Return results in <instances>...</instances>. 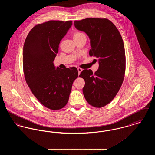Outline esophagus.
<instances>
[{"instance_id": "esophagus-1", "label": "esophagus", "mask_w": 155, "mask_h": 155, "mask_svg": "<svg viewBox=\"0 0 155 155\" xmlns=\"http://www.w3.org/2000/svg\"><path fill=\"white\" fill-rule=\"evenodd\" d=\"M77 69H78V75H80V73H81V71H82V69L80 68V67H78Z\"/></svg>"}]
</instances>
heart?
<instances>
[{"instance_id":"obj_1","label":"heart","mask_w":155,"mask_h":155,"mask_svg":"<svg viewBox=\"0 0 155 155\" xmlns=\"http://www.w3.org/2000/svg\"><path fill=\"white\" fill-rule=\"evenodd\" d=\"M82 35H84V34L82 33L81 32H74V34H73V38H76V37H80V36H81Z\"/></svg>"}]
</instances>
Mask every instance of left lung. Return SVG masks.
Here are the masks:
<instances>
[{"label": "left lung", "instance_id": "1", "mask_svg": "<svg viewBox=\"0 0 155 155\" xmlns=\"http://www.w3.org/2000/svg\"><path fill=\"white\" fill-rule=\"evenodd\" d=\"M77 30L90 39L89 55L98 58L99 68L93 74L84 70L83 94L88 103L97 108L107 105L118 93L124 80L125 54L124 42L117 28L107 18H87L75 21Z\"/></svg>", "mask_w": 155, "mask_h": 155}]
</instances>
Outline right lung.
I'll return each mask as SVG.
<instances>
[{
    "label": "right lung",
    "instance_id": "add662e5",
    "mask_svg": "<svg viewBox=\"0 0 155 155\" xmlns=\"http://www.w3.org/2000/svg\"><path fill=\"white\" fill-rule=\"evenodd\" d=\"M72 24V21L59 20L38 24L30 31L23 47L26 82L39 102L53 110L66 105L73 83L78 77L76 67L56 69L53 63L60 41Z\"/></svg>",
    "mask_w": 155,
    "mask_h": 155
}]
</instances>
